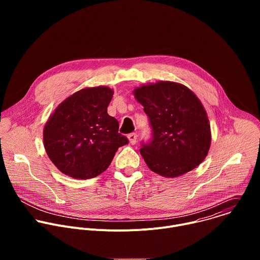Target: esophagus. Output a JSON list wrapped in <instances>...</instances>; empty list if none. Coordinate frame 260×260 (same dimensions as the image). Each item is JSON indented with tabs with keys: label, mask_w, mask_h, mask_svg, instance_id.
Listing matches in <instances>:
<instances>
[{
	"label": "esophagus",
	"mask_w": 260,
	"mask_h": 260,
	"mask_svg": "<svg viewBox=\"0 0 260 260\" xmlns=\"http://www.w3.org/2000/svg\"><path fill=\"white\" fill-rule=\"evenodd\" d=\"M127 139H128V142H129L132 145H135V144L137 143L138 136H137V134L133 133V134H129V135L127 136Z\"/></svg>",
	"instance_id": "1"
}]
</instances>
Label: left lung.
<instances>
[{"mask_svg":"<svg viewBox=\"0 0 260 260\" xmlns=\"http://www.w3.org/2000/svg\"><path fill=\"white\" fill-rule=\"evenodd\" d=\"M149 117L153 137L140 149L152 172L167 178L186 174L206 158L211 128L200 99L185 85L158 81L134 90Z\"/></svg>","mask_w":260,"mask_h":260,"instance_id":"obj_1","label":"left lung"}]
</instances>
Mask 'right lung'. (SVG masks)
<instances>
[{
  "label": "right lung",
  "instance_id": "right-lung-1",
  "mask_svg": "<svg viewBox=\"0 0 260 260\" xmlns=\"http://www.w3.org/2000/svg\"><path fill=\"white\" fill-rule=\"evenodd\" d=\"M108 86L82 88L62 101L49 116L43 142L53 165L64 175L90 179L105 172L127 139L107 113L113 96Z\"/></svg>",
  "mask_w": 260,
  "mask_h": 260
}]
</instances>
